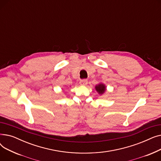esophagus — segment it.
<instances>
[{"mask_svg":"<svg viewBox=\"0 0 161 161\" xmlns=\"http://www.w3.org/2000/svg\"><path fill=\"white\" fill-rule=\"evenodd\" d=\"M87 83H88V81H87V80H86V79L81 80L80 81V84L81 86H86L87 84Z\"/></svg>","mask_w":161,"mask_h":161,"instance_id":"esophagus-1","label":"esophagus"}]
</instances>
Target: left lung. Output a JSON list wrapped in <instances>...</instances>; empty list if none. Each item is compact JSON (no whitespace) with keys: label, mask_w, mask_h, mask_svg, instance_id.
<instances>
[{"label":"left lung","mask_w":161,"mask_h":161,"mask_svg":"<svg viewBox=\"0 0 161 161\" xmlns=\"http://www.w3.org/2000/svg\"><path fill=\"white\" fill-rule=\"evenodd\" d=\"M95 89L97 90V91L98 92L99 94L102 95V94L104 93V91H106V87L103 83H100V84H98V85L96 86Z\"/></svg>","instance_id":"obj_1"}]
</instances>
